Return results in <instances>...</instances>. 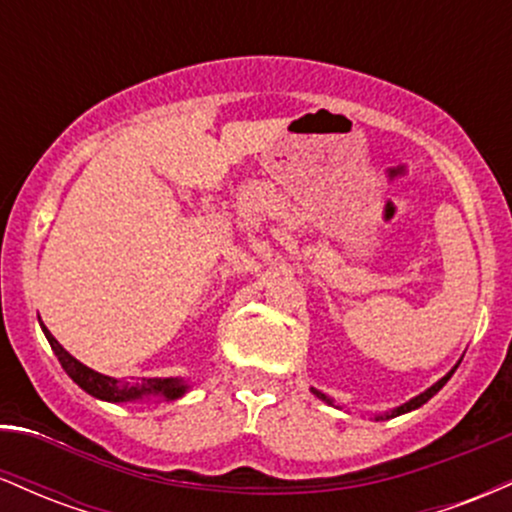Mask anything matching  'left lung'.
I'll return each instance as SVG.
<instances>
[{
    "label": "left lung",
    "mask_w": 512,
    "mask_h": 512,
    "mask_svg": "<svg viewBox=\"0 0 512 512\" xmlns=\"http://www.w3.org/2000/svg\"><path fill=\"white\" fill-rule=\"evenodd\" d=\"M457 366H460V361H457V363H455V366H452V370H448V373H445V375H443V378H440V380H438V383H433L431 387H428V390H424V392H421V395L411 397V399H409V402L399 404V407H395V409H390V411H385V414H375V416H373V419H375V421H383V419H395V416H399V414H407V411H414V409H419V407H421V404H426V402H428V399H431L433 395H436V392H440V387H443L445 383H448V380L452 378V373H455V370H457ZM310 392H313V395H315L317 399H322V402H325V404H330V407H337V409H342V407H339V404H337V402H334V399H332V397H327V395H325V392L315 390V387H310Z\"/></svg>",
    "instance_id": "1"
}]
</instances>
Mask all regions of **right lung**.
I'll return each mask as SVG.
<instances>
[{"label": "right lung", "instance_id": "add662e5", "mask_svg": "<svg viewBox=\"0 0 512 512\" xmlns=\"http://www.w3.org/2000/svg\"><path fill=\"white\" fill-rule=\"evenodd\" d=\"M40 320V317H38ZM43 327L45 339H48L52 351H55L57 361L62 363L64 373L74 380L81 390L88 392L91 397L103 399V402H113V404H122V402H142V399H163V402H175L182 395L190 392V383L182 378H142V380H117L110 378V375L98 373V370L84 366L81 361L69 354L64 346L52 337L48 327L40 322Z\"/></svg>", "mask_w": 512, "mask_h": 512}]
</instances>
